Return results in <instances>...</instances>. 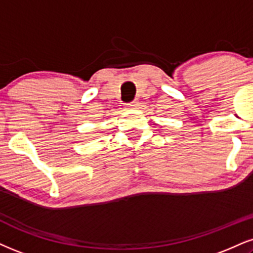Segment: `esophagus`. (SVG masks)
<instances>
[{
	"instance_id": "34e87169",
	"label": "esophagus",
	"mask_w": 253,
	"mask_h": 253,
	"mask_svg": "<svg viewBox=\"0 0 253 253\" xmlns=\"http://www.w3.org/2000/svg\"><path fill=\"white\" fill-rule=\"evenodd\" d=\"M136 106H138V101H136V100H134V101H132V102L127 103L126 107H127V108H135Z\"/></svg>"
}]
</instances>
